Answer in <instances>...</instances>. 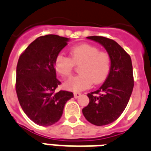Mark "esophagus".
<instances>
[{
    "label": "esophagus",
    "instance_id": "esophagus-1",
    "mask_svg": "<svg viewBox=\"0 0 151 151\" xmlns=\"http://www.w3.org/2000/svg\"><path fill=\"white\" fill-rule=\"evenodd\" d=\"M73 96H74V97L75 98H78L80 96H81V93H79V92H74L73 93Z\"/></svg>",
    "mask_w": 151,
    "mask_h": 151
}]
</instances>
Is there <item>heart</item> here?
Masks as SVG:
<instances>
[{
    "instance_id": "heart-1",
    "label": "heart",
    "mask_w": 151,
    "mask_h": 151,
    "mask_svg": "<svg viewBox=\"0 0 151 151\" xmlns=\"http://www.w3.org/2000/svg\"><path fill=\"white\" fill-rule=\"evenodd\" d=\"M80 65V74L72 77L65 83L69 90L78 91L90 87L92 83L105 82L111 68V57L107 51L100 50L90 44H81L70 50V58L59 54L55 60V69L63 77L71 75L74 66Z\"/></svg>"
}]
</instances>
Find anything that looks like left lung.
Returning a JSON list of instances; mask_svg holds the SVG:
<instances>
[{
  "mask_svg": "<svg viewBox=\"0 0 151 151\" xmlns=\"http://www.w3.org/2000/svg\"><path fill=\"white\" fill-rule=\"evenodd\" d=\"M86 38L100 43L111 57V68L103 85L87 94L89 104L83 109L86 119L96 126L113 123L125 109L132 92L134 80L130 55L112 39L91 36Z\"/></svg>",
  "mask_w": 151,
  "mask_h": 151,
  "instance_id": "obj_1",
  "label": "left lung"
}]
</instances>
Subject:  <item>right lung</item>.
Instances as JSON below:
<instances>
[{
  "label": "right lung",
  "instance_id": "right-lung-1",
  "mask_svg": "<svg viewBox=\"0 0 151 151\" xmlns=\"http://www.w3.org/2000/svg\"><path fill=\"white\" fill-rule=\"evenodd\" d=\"M68 38L58 35L42 36L33 41L19 56L16 68L15 89L19 104L28 118L47 127L57 123L65 103L73 94L56 91L55 60L68 44Z\"/></svg>",
  "mask_w": 151,
  "mask_h": 151
}]
</instances>
